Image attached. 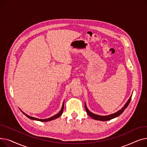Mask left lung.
<instances>
[{
  "label": "left lung",
  "instance_id": "1",
  "mask_svg": "<svg viewBox=\"0 0 147 147\" xmlns=\"http://www.w3.org/2000/svg\"><path fill=\"white\" fill-rule=\"evenodd\" d=\"M132 95L130 96V98L129 99V100L127 101V102L125 104V106L123 107L121 110H120L119 111H118L116 113H115L112 114H110L109 115H97V114L92 113V112H90L88 110L86 104H85V109H86V113H88V114L89 115L90 117H92V119H94L96 120H100V121L110 120H111V119H113L114 118H115V117H118L119 115H120L123 111H125V110L127 107V106L129 105V103H130V102L131 101V99H132Z\"/></svg>",
  "mask_w": 147,
  "mask_h": 147
}]
</instances>
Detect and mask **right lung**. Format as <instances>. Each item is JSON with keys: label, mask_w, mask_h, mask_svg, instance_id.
Returning a JSON list of instances; mask_svg holds the SVG:
<instances>
[{"label": "right lung", "mask_w": 147, "mask_h": 147, "mask_svg": "<svg viewBox=\"0 0 147 147\" xmlns=\"http://www.w3.org/2000/svg\"><path fill=\"white\" fill-rule=\"evenodd\" d=\"M64 107V102H63V106H62V108H61V109L60 111H59L58 114H57L55 115H53V116H52V117H50V118L46 119H37V118L33 117H31V116H30V115H28L26 114V113H24V112H23L22 111H21V110H20L21 111V112H22L23 114H25V115H26V116H27L28 118H29V119H32V120H37V121H51V120H54V119H56L58 118L59 117H60L61 115L62 114V113H63V112Z\"/></svg>", "instance_id": "1"}]
</instances>
